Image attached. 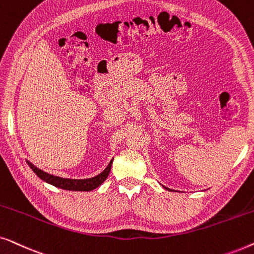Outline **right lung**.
<instances>
[{"instance_id":"right-lung-1","label":"right lung","mask_w":254,"mask_h":254,"mask_svg":"<svg viewBox=\"0 0 254 254\" xmlns=\"http://www.w3.org/2000/svg\"><path fill=\"white\" fill-rule=\"evenodd\" d=\"M112 162H110V164L107 168L104 170V171L100 173V175L93 177V178L90 179H65V178H60V177L50 175V173L44 172L43 170L38 169L34 166L32 163L27 162V164L32 171L36 173V175L39 177L40 179H43L44 182L48 184H52V185L55 187H59V189L62 190H92L97 189V187L102 185V184L105 182V179L109 176L111 171V166H112Z\"/></svg>"}]
</instances>
